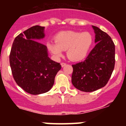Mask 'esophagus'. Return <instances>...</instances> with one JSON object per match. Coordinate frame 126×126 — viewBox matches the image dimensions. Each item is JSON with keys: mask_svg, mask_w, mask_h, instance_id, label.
<instances>
[{"mask_svg": "<svg viewBox=\"0 0 126 126\" xmlns=\"http://www.w3.org/2000/svg\"><path fill=\"white\" fill-rule=\"evenodd\" d=\"M65 65H66V63H65V62H62V63H61V66H62V67L65 66Z\"/></svg>", "mask_w": 126, "mask_h": 126, "instance_id": "obj_1", "label": "esophagus"}]
</instances>
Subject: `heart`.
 <instances>
[{"mask_svg":"<svg viewBox=\"0 0 126 126\" xmlns=\"http://www.w3.org/2000/svg\"><path fill=\"white\" fill-rule=\"evenodd\" d=\"M93 42V36L88 32L65 31L58 33L55 36V42H47V46L57 57L62 56L63 50H67L69 59L78 62L86 57Z\"/></svg>","mask_w":126,"mask_h":126,"instance_id":"1","label":"heart"}]
</instances>
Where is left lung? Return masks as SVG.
<instances>
[{
	"label": "left lung",
	"instance_id": "left-lung-1",
	"mask_svg": "<svg viewBox=\"0 0 126 126\" xmlns=\"http://www.w3.org/2000/svg\"><path fill=\"white\" fill-rule=\"evenodd\" d=\"M94 30L96 45L85 61L72 65V83L84 92L96 91L107 84L115 66V45L110 36L96 26Z\"/></svg>",
	"mask_w": 126,
	"mask_h": 126
}]
</instances>
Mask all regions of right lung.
<instances>
[{
    "instance_id": "add662e5",
    "label": "right lung",
    "mask_w": 126,
    "mask_h": 126,
    "mask_svg": "<svg viewBox=\"0 0 126 126\" xmlns=\"http://www.w3.org/2000/svg\"><path fill=\"white\" fill-rule=\"evenodd\" d=\"M44 27L36 25L14 39L9 55L13 78L19 86L32 94L48 92L54 84L60 63L48 57L47 48L36 41L45 36Z\"/></svg>"
}]
</instances>
